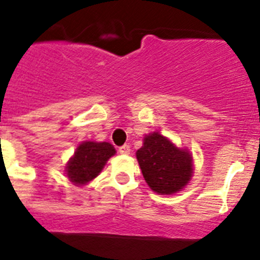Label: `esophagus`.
Returning <instances> with one entry per match:
<instances>
[{
  "mask_svg": "<svg viewBox=\"0 0 260 260\" xmlns=\"http://www.w3.org/2000/svg\"><path fill=\"white\" fill-rule=\"evenodd\" d=\"M119 152L122 155H128L131 154V147L128 145H123V146L119 147Z\"/></svg>",
  "mask_w": 260,
  "mask_h": 260,
  "instance_id": "obj_1",
  "label": "esophagus"
}]
</instances>
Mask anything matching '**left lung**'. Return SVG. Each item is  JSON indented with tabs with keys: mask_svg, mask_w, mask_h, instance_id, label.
<instances>
[{
	"mask_svg": "<svg viewBox=\"0 0 260 260\" xmlns=\"http://www.w3.org/2000/svg\"><path fill=\"white\" fill-rule=\"evenodd\" d=\"M136 157L146 183L159 195L179 192L193 176L192 154L177 146L160 132L145 136Z\"/></svg>",
	"mask_w": 260,
	"mask_h": 260,
	"instance_id": "1",
	"label": "left lung"
}]
</instances>
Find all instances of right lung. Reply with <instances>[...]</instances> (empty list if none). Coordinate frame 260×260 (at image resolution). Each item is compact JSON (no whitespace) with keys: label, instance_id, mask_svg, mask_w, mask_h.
Returning a JSON list of instances; mask_svg holds the SVG:
<instances>
[{"label":"right lung","instance_id":"obj_1","mask_svg":"<svg viewBox=\"0 0 260 260\" xmlns=\"http://www.w3.org/2000/svg\"><path fill=\"white\" fill-rule=\"evenodd\" d=\"M115 154L116 150L109 142H81L68 160L65 174L73 185H87L101 173L108 160Z\"/></svg>","mask_w":260,"mask_h":260}]
</instances>
